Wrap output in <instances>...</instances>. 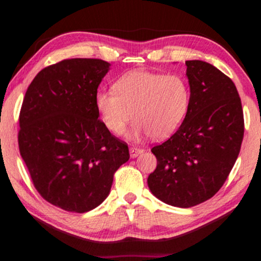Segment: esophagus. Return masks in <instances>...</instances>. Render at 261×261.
Instances as JSON below:
<instances>
[{
    "label": "esophagus",
    "instance_id": "1",
    "mask_svg": "<svg viewBox=\"0 0 261 261\" xmlns=\"http://www.w3.org/2000/svg\"><path fill=\"white\" fill-rule=\"evenodd\" d=\"M144 152V148L139 147V146H130L129 147V153H130V157H138L139 154H141Z\"/></svg>",
    "mask_w": 261,
    "mask_h": 261
}]
</instances>
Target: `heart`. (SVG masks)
<instances>
[{"label": "heart", "mask_w": 261, "mask_h": 261, "mask_svg": "<svg viewBox=\"0 0 261 261\" xmlns=\"http://www.w3.org/2000/svg\"><path fill=\"white\" fill-rule=\"evenodd\" d=\"M113 89L98 91L94 101L101 122L114 135L123 134L134 118L132 137L147 134L162 140L181 126L191 104V89L178 74L133 70L118 77Z\"/></svg>", "instance_id": "1"}]
</instances>
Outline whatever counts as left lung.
I'll use <instances>...</instances> for the list:
<instances>
[{
	"label": "left lung",
	"mask_w": 261,
	"mask_h": 261,
	"mask_svg": "<svg viewBox=\"0 0 261 261\" xmlns=\"http://www.w3.org/2000/svg\"><path fill=\"white\" fill-rule=\"evenodd\" d=\"M191 104L184 122L151 148L157 168L147 178L160 200L199 205L217 193L234 167L245 133L241 98L229 76L204 61H186Z\"/></svg>",
	"instance_id": "left-lung-1"
}]
</instances>
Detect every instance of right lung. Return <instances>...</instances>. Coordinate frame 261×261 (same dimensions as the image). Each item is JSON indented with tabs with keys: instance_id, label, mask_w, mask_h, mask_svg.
Segmentation results:
<instances>
[{
	"instance_id": "1",
	"label": "right lung",
	"mask_w": 261,
	"mask_h": 261,
	"mask_svg": "<svg viewBox=\"0 0 261 261\" xmlns=\"http://www.w3.org/2000/svg\"><path fill=\"white\" fill-rule=\"evenodd\" d=\"M110 64L68 59L35 76L19 115V151L40 197L68 212L103 202L118 168L129 160L124 141L107 129L97 89Z\"/></svg>"
}]
</instances>
